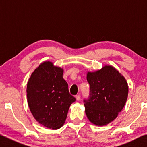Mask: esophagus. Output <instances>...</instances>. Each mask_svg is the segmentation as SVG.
<instances>
[{"label":"esophagus","instance_id":"esophagus-1","mask_svg":"<svg viewBox=\"0 0 147 147\" xmlns=\"http://www.w3.org/2000/svg\"><path fill=\"white\" fill-rule=\"evenodd\" d=\"M75 98L76 99V100L78 101L80 100V94H77V95L75 96Z\"/></svg>","mask_w":147,"mask_h":147}]
</instances>
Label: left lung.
<instances>
[{
    "mask_svg": "<svg viewBox=\"0 0 147 147\" xmlns=\"http://www.w3.org/2000/svg\"><path fill=\"white\" fill-rule=\"evenodd\" d=\"M90 97L84 100L89 121L98 126L107 125L117 117L127 100L128 86L126 78L112 65L88 72Z\"/></svg>",
    "mask_w": 147,
    "mask_h": 147,
    "instance_id": "1",
    "label": "left lung"
}]
</instances>
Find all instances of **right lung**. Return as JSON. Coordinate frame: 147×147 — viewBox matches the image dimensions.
I'll use <instances>...</instances> for the list:
<instances>
[{
	"mask_svg": "<svg viewBox=\"0 0 147 147\" xmlns=\"http://www.w3.org/2000/svg\"><path fill=\"white\" fill-rule=\"evenodd\" d=\"M63 74V69L45 61L35 69L27 83V102L32 115L52 130L63 125L69 107L76 100L69 94Z\"/></svg>",
	"mask_w": 147,
	"mask_h": 147,
	"instance_id": "right-lung-1",
	"label": "right lung"
}]
</instances>
